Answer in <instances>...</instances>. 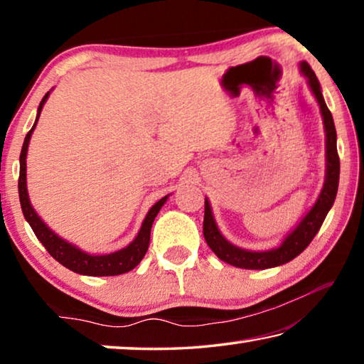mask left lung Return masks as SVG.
I'll use <instances>...</instances> for the list:
<instances>
[{
    "mask_svg": "<svg viewBox=\"0 0 364 364\" xmlns=\"http://www.w3.org/2000/svg\"><path fill=\"white\" fill-rule=\"evenodd\" d=\"M300 73L306 78V83L310 86L313 96L319 106V112L323 117L324 125V138H326V175L324 184L319 193L318 199L313 207L301 218L297 226L282 239L278 247L269 250H247L237 245L231 244L218 230L217 221L213 218L210 200L205 197V213H204V237L208 247L213 250L220 260L232 264L236 268L244 269H267L274 268L279 264L294 260L295 257L304 252L308 244L313 241L316 232L321 228L326 215L329 213L332 204H334L337 188H338V175H341V160L337 154V133L332 120L331 110L326 106L323 97L321 85H319L315 72L308 65L305 60L299 64Z\"/></svg>",
    "mask_w": 364,
    "mask_h": 364,
    "instance_id": "8db88e82",
    "label": "left lung"
}]
</instances>
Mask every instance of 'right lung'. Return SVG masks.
I'll list each match as a JSON object with an SVG mask.
<instances>
[{
    "label": "right lung",
    "instance_id": "obj_1",
    "mask_svg": "<svg viewBox=\"0 0 364 364\" xmlns=\"http://www.w3.org/2000/svg\"><path fill=\"white\" fill-rule=\"evenodd\" d=\"M49 93L48 91L43 97L38 110H36V119L32 127V130L27 133L26 139H23V146L21 151V173H19V199H21V207L22 213L26 217L27 223L32 228L35 236L38 237V241L45 245V249L49 252L54 260H58L60 264H64L65 268H69L73 273L85 274V276H117L132 271L134 267H138V263L143 260L146 255L147 247H149V239H151V228L154 220H156L157 213L160 208L164 207L165 202H167L168 196L167 194L162 199L157 200L154 204L149 212H147L146 218L141 225L136 237L127 245L117 252H110V254H102V255H95L88 254V252L82 250L77 247L75 244L65 241L59 236L58 232H54L51 228H49L45 221L40 218V215L35 212L32 207V202H30L28 191H27V151H28V143L30 138H32V133L35 130L36 123H38L41 109L48 101Z\"/></svg>",
    "mask_w": 364,
    "mask_h": 364
}]
</instances>
